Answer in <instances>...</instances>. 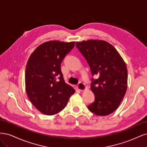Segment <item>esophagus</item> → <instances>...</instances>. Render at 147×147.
<instances>
[{"mask_svg":"<svg viewBox=\"0 0 147 147\" xmlns=\"http://www.w3.org/2000/svg\"><path fill=\"white\" fill-rule=\"evenodd\" d=\"M77 88L78 89V90H80L81 91H83L84 90H85L86 89V86L85 84H84L83 83H82V82H80L78 84V85H77Z\"/></svg>","mask_w":147,"mask_h":147,"instance_id":"34e87169","label":"esophagus"}]
</instances>
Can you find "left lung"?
Instances as JSON below:
<instances>
[{
    "label": "left lung",
    "instance_id": "8db88e82",
    "mask_svg": "<svg viewBox=\"0 0 147 147\" xmlns=\"http://www.w3.org/2000/svg\"><path fill=\"white\" fill-rule=\"evenodd\" d=\"M76 47L90 65L92 75L91 90L94 102L88 109L98 116H106L117 109L126 94L127 70L124 60L111 44L100 40L77 42Z\"/></svg>",
    "mask_w": 147,
    "mask_h": 147
}]
</instances>
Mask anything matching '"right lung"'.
<instances>
[{
  "label": "right lung",
  "instance_id": "1",
  "mask_svg": "<svg viewBox=\"0 0 147 147\" xmlns=\"http://www.w3.org/2000/svg\"><path fill=\"white\" fill-rule=\"evenodd\" d=\"M75 42L49 41L30 56L25 74L26 91L34 107L47 115L56 114L67 104L74 89L66 84L61 64Z\"/></svg>",
  "mask_w": 147,
  "mask_h": 147
}]
</instances>
